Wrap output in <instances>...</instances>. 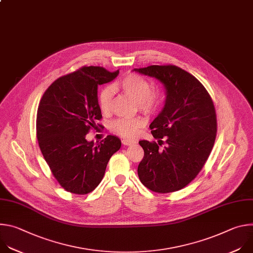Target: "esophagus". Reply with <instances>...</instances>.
Segmentation results:
<instances>
[{"label":"esophagus","mask_w":253,"mask_h":253,"mask_svg":"<svg viewBox=\"0 0 253 253\" xmlns=\"http://www.w3.org/2000/svg\"><path fill=\"white\" fill-rule=\"evenodd\" d=\"M136 143L135 140H130V139H123L122 140V144L123 145H126V146H129V145H132V144Z\"/></svg>","instance_id":"obj_1"}]
</instances>
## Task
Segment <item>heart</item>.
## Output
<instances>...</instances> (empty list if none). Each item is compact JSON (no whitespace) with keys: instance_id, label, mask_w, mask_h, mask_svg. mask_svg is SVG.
Returning <instances> with one entry per match:
<instances>
[{"instance_id":"1","label":"heart","mask_w":253,"mask_h":253,"mask_svg":"<svg viewBox=\"0 0 253 253\" xmlns=\"http://www.w3.org/2000/svg\"><path fill=\"white\" fill-rule=\"evenodd\" d=\"M114 89L120 90L125 95L137 101L139 110L151 114L158 110L162 103V93L157 87H151L149 81L141 75L129 73L122 77L114 84ZM113 98L112 89L104 88L99 95V107L103 113L107 114L111 110ZM144 125L141 118L134 119H118L111 125V130L124 138L135 137L139 129Z\"/></svg>"}]
</instances>
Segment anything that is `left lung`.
Here are the masks:
<instances>
[{"instance_id":"8db88e82","label":"left lung","mask_w":253,"mask_h":253,"mask_svg":"<svg viewBox=\"0 0 253 253\" xmlns=\"http://www.w3.org/2000/svg\"><path fill=\"white\" fill-rule=\"evenodd\" d=\"M158 79L166 89L165 105L150 124L158 140L139 141L144 157L138 176L153 192L182 189L198 175L213 148L217 119L205 87L190 73L174 65H152L134 69ZM167 145L163 150L159 147Z\"/></svg>"}]
</instances>
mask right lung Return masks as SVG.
Listing matches in <instances>:
<instances>
[{
    "label": "right lung",
    "instance_id": "right-lung-1",
    "mask_svg": "<svg viewBox=\"0 0 253 253\" xmlns=\"http://www.w3.org/2000/svg\"><path fill=\"white\" fill-rule=\"evenodd\" d=\"M118 74L119 70L84 66L55 80L40 101L36 124L39 147L54 177L68 192L84 195L93 191L104 177L108 161L121 147L120 139L112 135L97 144L86 139L102 118L98 86Z\"/></svg>",
    "mask_w": 253,
    "mask_h": 253
}]
</instances>
